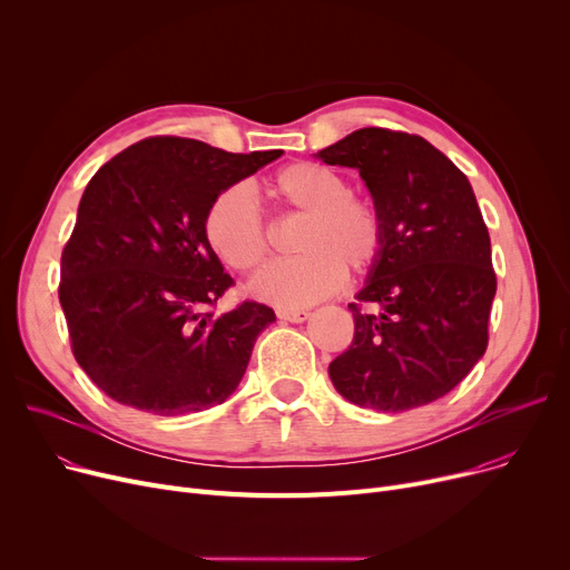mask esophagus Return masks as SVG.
Here are the masks:
<instances>
[{"mask_svg": "<svg viewBox=\"0 0 570 570\" xmlns=\"http://www.w3.org/2000/svg\"><path fill=\"white\" fill-rule=\"evenodd\" d=\"M277 316L284 318V321H291V323H303L307 321L312 314L307 309H277Z\"/></svg>", "mask_w": 570, "mask_h": 570, "instance_id": "34e87169", "label": "esophagus"}]
</instances>
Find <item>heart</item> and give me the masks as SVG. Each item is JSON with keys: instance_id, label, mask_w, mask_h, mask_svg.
<instances>
[{"instance_id": "b5f03b06", "label": "heart", "mask_w": 570, "mask_h": 570, "mask_svg": "<svg viewBox=\"0 0 570 570\" xmlns=\"http://www.w3.org/2000/svg\"><path fill=\"white\" fill-rule=\"evenodd\" d=\"M269 191L295 213L307 215L297 235L303 254L269 263L252 282V293L277 307H305L335 293L346 277L365 275L379 263L385 226L379 207L351 194L340 170L295 161L269 183ZM207 247L230 269L249 273L269 249V235L258 200L245 185H230L209 200L203 217Z\"/></svg>"}]
</instances>
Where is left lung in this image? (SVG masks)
<instances>
[{
    "label": "left lung",
    "instance_id": "1",
    "mask_svg": "<svg viewBox=\"0 0 570 570\" xmlns=\"http://www.w3.org/2000/svg\"><path fill=\"white\" fill-rule=\"evenodd\" d=\"M316 157L357 168L385 226L383 254L348 305L353 342L327 374L363 409L425 406L488 348L497 275L481 207L466 175L415 134L357 129Z\"/></svg>",
    "mask_w": 570,
    "mask_h": 570
}]
</instances>
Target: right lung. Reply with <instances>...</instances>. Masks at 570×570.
Masks as SVG:
<instances>
[{"label": "right lung", "instance_id": "right-lung-1", "mask_svg": "<svg viewBox=\"0 0 570 570\" xmlns=\"http://www.w3.org/2000/svg\"><path fill=\"white\" fill-rule=\"evenodd\" d=\"M235 155L194 138H145L89 179L62 252L71 351L125 406L183 415L222 404L243 381L275 312L245 301L215 314L235 284L203 235L222 189L279 159Z\"/></svg>", "mask_w": 570, "mask_h": 570}]
</instances>
